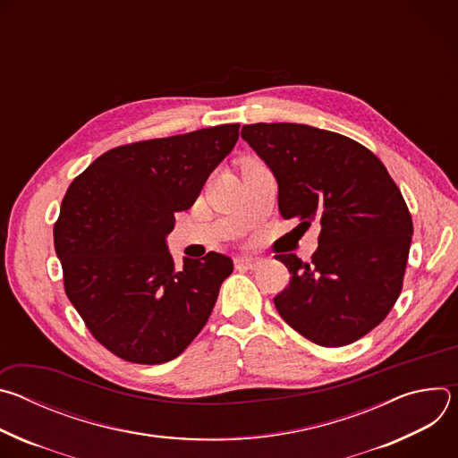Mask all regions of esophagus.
<instances>
[{"mask_svg":"<svg viewBox=\"0 0 458 458\" xmlns=\"http://www.w3.org/2000/svg\"><path fill=\"white\" fill-rule=\"evenodd\" d=\"M260 263H263V260L259 257H251V255L235 257V268H241V270H257Z\"/></svg>","mask_w":458,"mask_h":458,"instance_id":"34e87169","label":"esophagus"}]
</instances>
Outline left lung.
<instances>
[{"mask_svg":"<svg viewBox=\"0 0 458 458\" xmlns=\"http://www.w3.org/2000/svg\"><path fill=\"white\" fill-rule=\"evenodd\" d=\"M241 138L276 175L281 216L320 228L311 263L276 257L290 272L279 315L318 346L355 343L403 290L413 221L399 186L373 152L330 130L255 123Z\"/></svg>","mask_w":458,"mask_h":458,"instance_id":"1","label":"left lung"}]
</instances>
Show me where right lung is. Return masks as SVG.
Instances as JSON below:
<instances>
[{
    "instance_id": "obj_1",
    "label": "right lung",
    "mask_w": 458,
    "mask_h": 458,
    "mask_svg": "<svg viewBox=\"0 0 458 458\" xmlns=\"http://www.w3.org/2000/svg\"><path fill=\"white\" fill-rule=\"evenodd\" d=\"M237 140L235 123L117 147L64 193L54 225L64 292L114 355L163 364L203 330L233 263L210 251L177 268L166 235Z\"/></svg>"
}]
</instances>
